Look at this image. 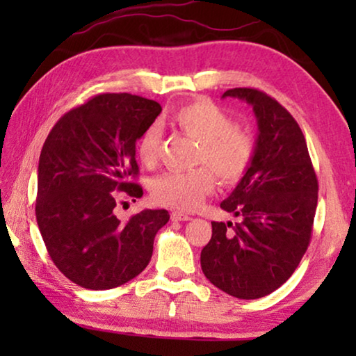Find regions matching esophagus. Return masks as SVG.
I'll use <instances>...</instances> for the list:
<instances>
[{"label":"esophagus","instance_id":"34e87169","mask_svg":"<svg viewBox=\"0 0 356 356\" xmlns=\"http://www.w3.org/2000/svg\"><path fill=\"white\" fill-rule=\"evenodd\" d=\"M170 216H172V220L173 222H184V220H189V217L188 213H183V212H178V211H173L172 213H170Z\"/></svg>","mask_w":356,"mask_h":356}]
</instances>
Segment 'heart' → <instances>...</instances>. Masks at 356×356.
Here are the masks:
<instances>
[{
    "instance_id": "b5f03b06",
    "label": "heart",
    "mask_w": 356,
    "mask_h": 356,
    "mask_svg": "<svg viewBox=\"0 0 356 356\" xmlns=\"http://www.w3.org/2000/svg\"><path fill=\"white\" fill-rule=\"evenodd\" d=\"M172 124L197 140L194 163L204 165L189 172L160 175L152 184V196L163 206L191 211L212 193L216 177L223 184L238 183L250 170L254 159V139L246 131L235 128L232 116L211 100H193L173 111ZM162 133L159 126H149L138 143L140 162L154 167L159 159Z\"/></svg>"
}]
</instances>
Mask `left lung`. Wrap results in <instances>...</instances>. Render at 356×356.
<instances>
[{
  "label": "left lung",
  "mask_w": 356,
  "mask_h": 356,
  "mask_svg": "<svg viewBox=\"0 0 356 356\" xmlns=\"http://www.w3.org/2000/svg\"><path fill=\"white\" fill-rule=\"evenodd\" d=\"M223 97L252 106L256 152L250 170L220 204L241 222H212L201 267L217 289L256 300L284 285L308 250L318 178L298 123L279 102L248 87L230 89Z\"/></svg>",
  "instance_id": "obj_1"
}]
</instances>
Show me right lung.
I'll use <instances>...</instances> for the list:
<instances>
[{
	"mask_svg": "<svg viewBox=\"0 0 356 356\" xmlns=\"http://www.w3.org/2000/svg\"><path fill=\"white\" fill-rule=\"evenodd\" d=\"M162 111L131 94H100L61 116L38 160L35 216L55 266L82 289L108 290L139 275L165 209H144L126 223L116 204L143 196L136 143ZM126 204V202H124Z\"/></svg>",
	"mask_w": 356,
	"mask_h": 356,
	"instance_id": "1",
	"label": "right lung"
}]
</instances>
